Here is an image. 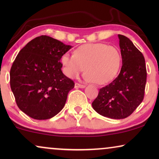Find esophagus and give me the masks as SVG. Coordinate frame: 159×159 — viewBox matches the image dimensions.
I'll use <instances>...</instances> for the list:
<instances>
[{"label": "esophagus", "mask_w": 159, "mask_h": 159, "mask_svg": "<svg viewBox=\"0 0 159 159\" xmlns=\"http://www.w3.org/2000/svg\"><path fill=\"white\" fill-rule=\"evenodd\" d=\"M75 88H85V85H84V84H81L80 83H75Z\"/></svg>", "instance_id": "1"}]
</instances>
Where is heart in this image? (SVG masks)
Instances as JSON below:
<instances>
[{
	"instance_id": "b5f03b06",
	"label": "heart",
	"mask_w": 159,
	"mask_h": 159,
	"mask_svg": "<svg viewBox=\"0 0 159 159\" xmlns=\"http://www.w3.org/2000/svg\"><path fill=\"white\" fill-rule=\"evenodd\" d=\"M119 50L105 43H88L80 45L75 54L65 53L61 57L65 75L77 77L86 67L85 79L104 84L116 77L121 66Z\"/></svg>"
}]
</instances>
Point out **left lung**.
Instances as JSON below:
<instances>
[{"label": "left lung", "instance_id": "left-lung-1", "mask_svg": "<svg viewBox=\"0 0 159 159\" xmlns=\"http://www.w3.org/2000/svg\"><path fill=\"white\" fill-rule=\"evenodd\" d=\"M118 37L122 58L120 73L109 84L100 89L92 103L97 113L114 119L127 118L142 103L147 78L143 53L127 37Z\"/></svg>", "mask_w": 159, "mask_h": 159}]
</instances>
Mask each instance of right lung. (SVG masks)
<instances>
[{
    "label": "right lung",
    "instance_id": "right-lung-1",
    "mask_svg": "<svg viewBox=\"0 0 159 159\" xmlns=\"http://www.w3.org/2000/svg\"><path fill=\"white\" fill-rule=\"evenodd\" d=\"M71 48L49 36L37 37L19 51L10 71V85L24 113L38 120L51 119L66 103L75 82L63 74L62 56Z\"/></svg>",
    "mask_w": 159,
    "mask_h": 159
}]
</instances>
